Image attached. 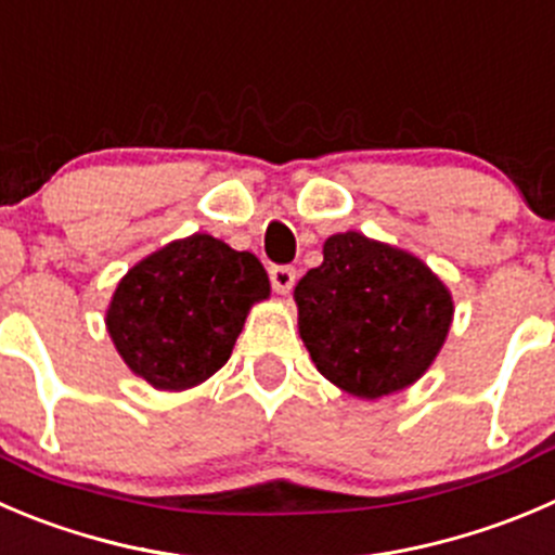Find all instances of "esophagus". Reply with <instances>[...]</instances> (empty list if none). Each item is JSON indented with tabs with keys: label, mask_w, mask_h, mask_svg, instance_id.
Instances as JSON below:
<instances>
[{
	"label": "esophagus",
	"mask_w": 555,
	"mask_h": 555,
	"mask_svg": "<svg viewBox=\"0 0 555 555\" xmlns=\"http://www.w3.org/2000/svg\"><path fill=\"white\" fill-rule=\"evenodd\" d=\"M269 281L278 294H288L297 283V269L294 267H272L269 269Z\"/></svg>",
	"instance_id": "obj_1"
}]
</instances>
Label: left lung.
Listing matches in <instances>:
<instances>
[{"instance_id": "8db88e82", "label": "left lung", "mask_w": 555, "mask_h": 555, "mask_svg": "<svg viewBox=\"0 0 555 555\" xmlns=\"http://www.w3.org/2000/svg\"><path fill=\"white\" fill-rule=\"evenodd\" d=\"M299 337L335 387L376 400L411 387L447 340L452 297L411 253L360 231L324 242V261L294 288Z\"/></svg>"}]
</instances>
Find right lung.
Here are the masks:
<instances>
[{
	"instance_id": "add662e5",
	"label": "right lung",
	"mask_w": 555,
	"mask_h": 555,
	"mask_svg": "<svg viewBox=\"0 0 555 555\" xmlns=\"http://www.w3.org/2000/svg\"><path fill=\"white\" fill-rule=\"evenodd\" d=\"M269 297L261 261L209 234L168 242L125 274L105 326L155 389H190L229 362L247 310Z\"/></svg>"
}]
</instances>
